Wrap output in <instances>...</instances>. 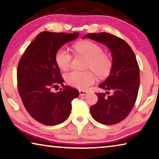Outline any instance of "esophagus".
<instances>
[{"mask_svg": "<svg viewBox=\"0 0 159 159\" xmlns=\"http://www.w3.org/2000/svg\"><path fill=\"white\" fill-rule=\"evenodd\" d=\"M79 92H80V96H86L88 93V91H83V90H80Z\"/></svg>", "mask_w": 159, "mask_h": 159, "instance_id": "obj_1", "label": "esophagus"}]
</instances>
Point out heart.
Wrapping results in <instances>:
<instances>
[{
	"label": "heart",
	"mask_w": 159,
	"mask_h": 159,
	"mask_svg": "<svg viewBox=\"0 0 159 159\" xmlns=\"http://www.w3.org/2000/svg\"><path fill=\"white\" fill-rule=\"evenodd\" d=\"M77 53L88 58L86 68L91 69L99 77H106L112 68V61L109 56L102 53V49L98 44L91 41H84L75 46ZM56 62L60 68L68 70L71 66L72 57L68 50L61 48L55 56ZM67 83L79 89H87L96 80V75L92 71H72L66 75Z\"/></svg>",
	"instance_id": "b5f03b06"
}]
</instances>
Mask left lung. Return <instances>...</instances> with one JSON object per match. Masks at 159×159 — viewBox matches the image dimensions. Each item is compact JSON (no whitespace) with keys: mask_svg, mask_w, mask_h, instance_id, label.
Masks as SVG:
<instances>
[{"mask_svg":"<svg viewBox=\"0 0 159 159\" xmlns=\"http://www.w3.org/2000/svg\"><path fill=\"white\" fill-rule=\"evenodd\" d=\"M87 38L104 44L112 56L109 77L98 86L107 91L96 93L98 102L91 107V115L101 124H116L129 115L137 99L140 86L137 59L126 42L117 36L102 32L88 33L83 39Z\"/></svg>","mask_w":159,"mask_h":159,"instance_id":"8db88e82","label":"left lung"}]
</instances>
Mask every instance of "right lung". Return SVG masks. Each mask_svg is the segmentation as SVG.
Wrapping results in <instances>:
<instances>
[{
    "mask_svg": "<svg viewBox=\"0 0 159 159\" xmlns=\"http://www.w3.org/2000/svg\"><path fill=\"white\" fill-rule=\"evenodd\" d=\"M78 36L77 32H41L19 60L16 75L22 102L33 119L46 126L65 121L70 114L72 101L79 96L77 89L63 85L55 59L58 50ZM58 84L63 89L53 93L52 88Z\"/></svg>",
    "mask_w": 159,
    "mask_h": 159,
    "instance_id": "obj_1",
    "label": "right lung"
}]
</instances>
